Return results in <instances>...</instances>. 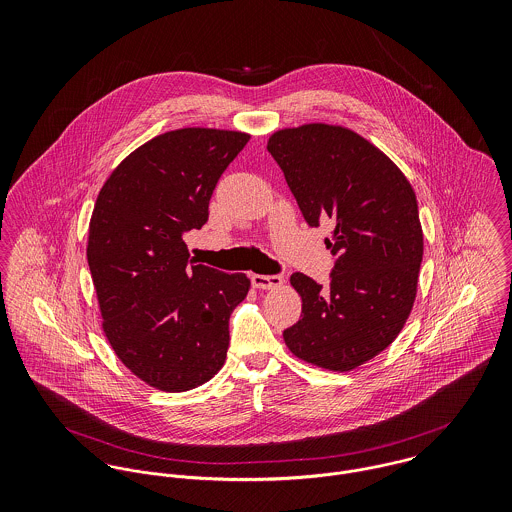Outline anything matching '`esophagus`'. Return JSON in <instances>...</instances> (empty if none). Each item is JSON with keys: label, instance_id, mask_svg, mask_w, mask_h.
<instances>
[{"label": "esophagus", "instance_id": "obj_1", "mask_svg": "<svg viewBox=\"0 0 512 512\" xmlns=\"http://www.w3.org/2000/svg\"><path fill=\"white\" fill-rule=\"evenodd\" d=\"M252 284H254V288H260V290H274L284 284V276L282 274H270V276L254 274Z\"/></svg>", "mask_w": 512, "mask_h": 512}]
</instances>
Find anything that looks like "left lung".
<instances>
[{"instance_id":"obj_1","label":"left lung","mask_w":512,"mask_h":512,"mask_svg":"<svg viewBox=\"0 0 512 512\" xmlns=\"http://www.w3.org/2000/svg\"><path fill=\"white\" fill-rule=\"evenodd\" d=\"M278 161L305 222L331 219L329 288L295 272L301 317L284 331L295 357L351 370L384 351L414 305L424 254L418 201L402 171L359 134L327 124L276 132Z\"/></svg>"}]
</instances>
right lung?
<instances>
[{"label": "right lung", "mask_w": 512, "mask_h": 512, "mask_svg": "<svg viewBox=\"0 0 512 512\" xmlns=\"http://www.w3.org/2000/svg\"><path fill=\"white\" fill-rule=\"evenodd\" d=\"M248 140L209 128L161 134L96 199L86 258L102 327L118 359L159 390L197 388L226 359L228 319L250 280L193 264L183 236L209 220L220 175Z\"/></svg>", "instance_id": "add662e5"}]
</instances>
